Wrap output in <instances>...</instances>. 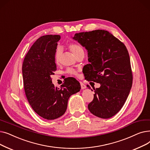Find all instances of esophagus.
Here are the masks:
<instances>
[{
	"label": "esophagus",
	"instance_id": "34e87169",
	"mask_svg": "<svg viewBox=\"0 0 150 150\" xmlns=\"http://www.w3.org/2000/svg\"><path fill=\"white\" fill-rule=\"evenodd\" d=\"M80 83H81V86L82 89H84V88H86V85H85L83 82H80Z\"/></svg>",
	"mask_w": 150,
	"mask_h": 150
}]
</instances>
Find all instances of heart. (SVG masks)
I'll list each match as a JSON object with an SVG mask.
<instances>
[{
    "label": "heart",
    "mask_w": 150,
    "mask_h": 150,
    "mask_svg": "<svg viewBox=\"0 0 150 150\" xmlns=\"http://www.w3.org/2000/svg\"><path fill=\"white\" fill-rule=\"evenodd\" d=\"M68 49L76 57L78 56L82 53H84V51L82 47L79 44L76 43V42H71V43L69 44L68 45ZM60 60H61V52L60 50L58 49L57 50L54 55V62L57 65H58V64L60 63ZM67 73L71 75L77 74V71L73 69H70V68L68 69Z\"/></svg>",
    "instance_id": "heart-1"
}]
</instances>
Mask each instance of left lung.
Segmentation results:
<instances>
[{
	"instance_id": "obj_1",
	"label": "left lung",
	"mask_w": 150,
	"mask_h": 150,
	"mask_svg": "<svg viewBox=\"0 0 150 150\" xmlns=\"http://www.w3.org/2000/svg\"><path fill=\"white\" fill-rule=\"evenodd\" d=\"M73 39L88 51L90 64L85 66V79L101 84L93 88L94 98L88 105V110L98 117L111 118L122 108L132 87L127 49L123 42L104 30L76 33Z\"/></svg>"
}]
</instances>
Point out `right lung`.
<instances>
[{"label": "right lung", "mask_w": 150, "mask_h": 150, "mask_svg": "<svg viewBox=\"0 0 150 150\" xmlns=\"http://www.w3.org/2000/svg\"><path fill=\"white\" fill-rule=\"evenodd\" d=\"M60 40L59 35L40 37L28 50L22 67L28 103L39 116L49 120L62 116L67 110L69 98L81 89L80 83L74 78H69L60 88L52 83L51 76L57 69L54 55Z\"/></svg>", "instance_id": "1"}]
</instances>
